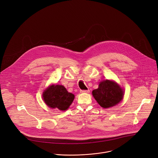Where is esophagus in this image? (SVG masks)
<instances>
[{
	"label": "esophagus",
	"mask_w": 158,
	"mask_h": 158,
	"mask_svg": "<svg viewBox=\"0 0 158 158\" xmlns=\"http://www.w3.org/2000/svg\"><path fill=\"white\" fill-rule=\"evenodd\" d=\"M89 89H86V90H81L80 93H89Z\"/></svg>",
	"instance_id": "34e87169"
}]
</instances>
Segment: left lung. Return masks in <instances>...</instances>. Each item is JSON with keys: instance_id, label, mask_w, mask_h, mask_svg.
Masks as SVG:
<instances>
[{"instance_id": "8db88e82", "label": "left lung", "mask_w": 158, "mask_h": 158, "mask_svg": "<svg viewBox=\"0 0 158 158\" xmlns=\"http://www.w3.org/2000/svg\"><path fill=\"white\" fill-rule=\"evenodd\" d=\"M98 104L103 108L117 104L123 98V89L116 83L108 80L100 82L99 87L92 92Z\"/></svg>"}]
</instances>
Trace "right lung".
<instances>
[{
  "mask_svg": "<svg viewBox=\"0 0 158 158\" xmlns=\"http://www.w3.org/2000/svg\"><path fill=\"white\" fill-rule=\"evenodd\" d=\"M75 96L69 93L62 85H51L43 93L45 103L51 108L60 110H67L74 99Z\"/></svg>",
  "mask_w": 158,
  "mask_h": 158,
  "instance_id": "right-lung-1",
  "label": "right lung"
}]
</instances>
